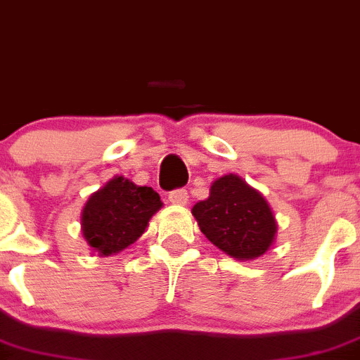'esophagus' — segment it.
<instances>
[{
  "instance_id": "esophagus-1",
  "label": "esophagus",
  "mask_w": 360,
  "mask_h": 360,
  "mask_svg": "<svg viewBox=\"0 0 360 360\" xmlns=\"http://www.w3.org/2000/svg\"><path fill=\"white\" fill-rule=\"evenodd\" d=\"M169 200H170V202H172V204H177V206H186L188 200H190V197H188V191H186V190H183V188H179V190L170 191Z\"/></svg>"
}]
</instances>
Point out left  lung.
Returning <instances> with one entry per match:
<instances>
[{"mask_svg":"<svg viewBox=\"0 0 360 360\" xmlns=\"http://www.w3.org/2000/svg\"><path fill=\"white\" fill-rule=\"evenodd\" d=\"M204 236L238 261L266 254L277 238V220L261 191L236 174L211 183L210 197L191 207Z\"/></svg>","mask_w":360,"mask_h":360,"instance_id":"left-lung-1","label":"left lung"}]
</instances>
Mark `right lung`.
Instances as JSON below:
<instances>
[{"mask_svg": "<svg viewBox=\"0 0 360 360\" xmlns=\"http://www.w3.org/2000/svg\"><path fill=\"white\" fill-rule=\"evenodd\" d=\"M161 207L163 202L150 186L113 176L83 206V238L99 256H115L146 233Z\"/></svg>", "mask_w": 360, "mask_h": 360, "instance_id": "1", "label": "right lung"}]
</instances>
